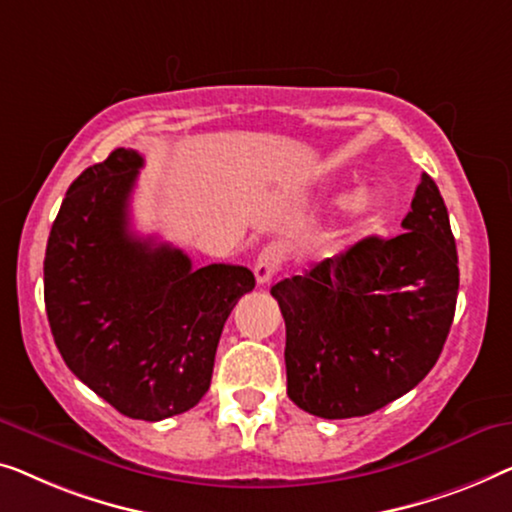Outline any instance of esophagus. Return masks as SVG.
Returning a JSON list of instances; mask_svg holds the SVG:
<instances>
[{
  "label": "esophagus",
  "mask_w": 512,
  "mask_h": 512,
  "mask_svg": "<svg viewBox=\"0 0 512 512\" xmlns=\"http://www.w3.org/2000/svg\"><path fill=\"white\" fill-rule=\"evenodd\" d=\"M280 266H283V250H280V246H276V243H271V246H266L262 253H259L255 262L257 285L271 283L273 276L280 271Z\"/></svg>",
  "instance_id": "esophagus-1"
}]
</instances>
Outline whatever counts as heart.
Returning <instances> with one entry per match:
<instances>
[{
	"mask_svg": "<svg viewBox=\"0 0 512 512\" xmlns=\"http://www.w3.org/2000/svg\"><path fill=\"white\" fill-rule=\"evenodd\" d=\"M371 204H373V194L369 190H359L355 194V199H352V208H355V211H359V213L369 211Z\"/></svg>",
	"mask_w": 512,
	"mask_h": 512,
	"instance_id": "1",
	"label": "heart"
}]
</instances>
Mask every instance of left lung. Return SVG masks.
<instances>
[{
    "instance_id": "obj_1",
    "label": "left lung",
    "mask_w": 512,
    "mask_h": 512,
    "mask_svg": "<svg viewBox=\"0 0 512 512\" xmlns=\"http://www.w3.org/2000/svg\"><path fill=\"white\" fill-rule=\"evenodd\" d=\"M401 227L271 287L285 318L287 397L306 413H376L434 369L455 318L459 266L431 176L422 174Z\"/></svg>"
}]
</instances>
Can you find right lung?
Wrapping results in <instances>:
<instances>
[{"mask_svg":"<svg viewBox=\"0 0 512 512\" xmlns=\"http://www.w3.org/2000/svg\"><path fill=\"white\" fill-rule=\"evenodd\" d=\"M143 157L115 148L67 190L43 259V299L64 364L118 413L157 422L211 387L222 327L253 271L194 269L183 250L129 229Z\"/></svg>","mask_w":512,"mask_h":512,"instance_id":"1","label":"right lung"}]
</instances>
